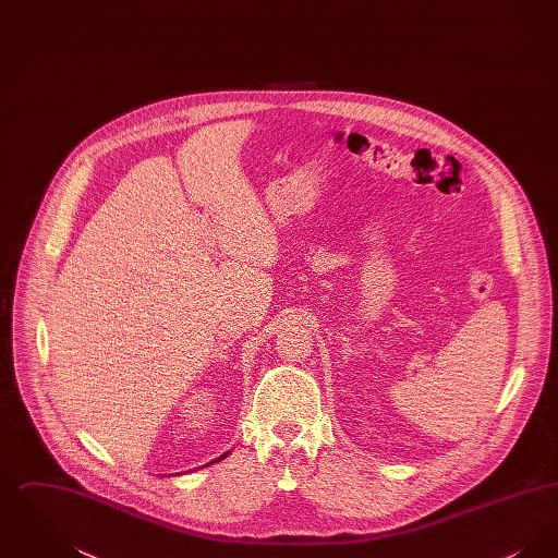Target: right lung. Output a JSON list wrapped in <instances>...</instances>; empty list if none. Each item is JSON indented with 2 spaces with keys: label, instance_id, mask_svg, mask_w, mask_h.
Masks as SVG:
<instances>
[{
  "label": "right lung",
  "instance_id": "right-lung-1",
  "mask_svg": "<svg viewBox=\"0 0 558 558\" xmlns=\"http://www.w3.org/2000/svg\"><path fill=\"white\" fill-rule=\"evenodd\" d=\"M228 453H230V451H226V453H223V456H219V458H217V460H213V462H219V460H223V458H226V456H228ZM211 462V464H213Z\"/></svg>",
  "mask_w": 558,
  "mask_h": 558
}]
</instances>
